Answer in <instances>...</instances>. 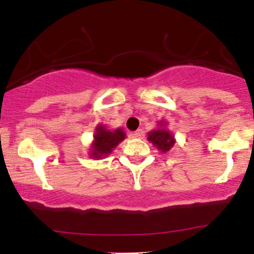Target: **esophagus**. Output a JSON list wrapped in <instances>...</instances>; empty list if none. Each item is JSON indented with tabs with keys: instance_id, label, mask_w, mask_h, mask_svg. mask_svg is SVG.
I'll use <instances>...</instances> for the list:
<instances>
[{
	"instance_id": "1",
	"label": "esophagus",
	"mask_w": 254,
	"mask_h": 254,
	"mask_svg": "<svg viewBox=\"0 0 254 254\" xmlns=\"http://www.w3.org/2000/svg\"><path fill=\"white\" fill-rule=\"evenodd\" d=\"M143 136H144V131L142 129L136 130L135 132H133V137H136V138H142Z\"/></svg>"
}]
</instances>
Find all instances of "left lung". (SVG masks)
<instances>
[{
	"label": "left lung",
	"instance_id": "left-lung-1",
	"mask_svg": "<svg viewBox=\"0 0 254 254\" xmlns=\"http://www.w3.org/2000/svg\"><path fill=\"white\" fill-rule=\"evenodd\" d=\"M159 125L160 127L157 129L148 132V141L151 142L154 147H156L160 151L167 153L168 150H171V148H173L176 139H174L173 133L166 129V123L160 122Z\"/></svg>",
	"mask_w": 254,
	"mask_h": 254
}]
</instances>
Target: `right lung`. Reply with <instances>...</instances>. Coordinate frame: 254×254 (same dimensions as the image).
Returning a JSON list of instances; mask_svg holds the SVG:
<instances>
[{
	"instance_id": "add662e5",
	"label": "right lung",
	"mask_w": 254,
	"mask_h": 254,
	"mask_svg": "<svg viewBox=\"0 0 254 254\" xmlns=\"http://www.w3.org/2000/svg\"><path fill=\"white\" fill-rule=\"evenodd\" d=\"M123 129L107 130L105 125H98L95 127L94 141L90 147L89 156L93 159H101L112 153L113 148H116L125 138Z\"/></svg>"
}]
</instances>
